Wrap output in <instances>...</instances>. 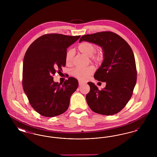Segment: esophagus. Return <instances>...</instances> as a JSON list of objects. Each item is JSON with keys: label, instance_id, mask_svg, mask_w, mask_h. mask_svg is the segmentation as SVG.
<instances>
[{"label": "esophagus", "instance_id": "esophagus-1", "mask_svg": "<svg viewBox=\"0 0 157 157\" xmlns=\"http://www.w3.org/2000/svg\"><path fill=\"white\" fill-rule=\"evenodd\" d=\"M79 86H82V85H83L85 83L84 82H82V81H79Z\"/></svg>", "mask_w": 157, "mask_h": 157}]
</instances>
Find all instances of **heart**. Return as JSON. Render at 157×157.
I'll return each instance as SVG.
<instances>
[{
    "instance_id": "heart-1",
    "label": "heart",
    "mask_w": 157,
    "mask_h": 157,
    "mask_svg": "<svg viewBox=\"0 0 157 157\" xmlns=\"http://www.w3.org/2000/svg\"><path fill=\"white\" fill-rule=\"evenodd\" d=\"M78 50L87 56L90 57V61L95 63H100L104 59V53L99 50L95 51L96 46L93 43L84 41L81 43L78 46ZM74 56V51L72 49H68L65 54V62L67 65H71ZM94 72V67H75L71 72V75L76 78L85 81H86Z\"/></svg>"
}]
</instances>
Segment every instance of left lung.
Wrapping results in <instances>:
<instances>
[{
    "instance_id": "left-lung-1",
    "label": "left lung",
    "mask_w": 157,
    "mask_h": 157,
    "mask_svg": "<svg viewBox=\"0 0 157 157\" xmlns=\"http://www.w3.org/2000/svg\"><path fill=\"white\" fill-rule=\"evenodd\" d=\"M88 41L102 48L104 59L94 75L99 81L106 82L99 90L92 82H88L90 92L87 104L99 114L112 115L120 112L132 95L137 71L133 51L127 42L109 31L83 35L79 42Z\"/></svg>"
}]
</instances>
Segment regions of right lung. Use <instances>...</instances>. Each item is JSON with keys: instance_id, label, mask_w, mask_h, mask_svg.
Here are the masks:
<instances>
[{"instance_id": "1", "label": "right lung", "mask_w": 157, "mask_h": 157, "mask_svg": "<svg viewBox=\"0 0 157 157\" xmlns=\"http://www.w3.org/2000/svg\"><path fill=\"white\" fill-rule=\"evenodd\" d=\"M81 36L48 33L36 39L27 49L23 65L22 86L32 107L40 115L53 117L65 112L78 81L69 77L60 85L55 73L66 65L67 48Z\"/></svg>"}]
</instances>
